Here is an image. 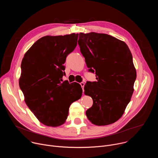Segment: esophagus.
I'll use <instances>...</instances> for the list:
<instances>
[{
  "label": "esophagus",
  "mask_w": 158,
  "mask_h": 158,
  "mask_svg": "<svg viewBox=\"0 0 158 158\" xmlns=\"http://www.w3.org/2000/svg\"><path fill=\"white\" fill-rule=\"evenodd\" d=\"M80 84H81V87H82V88L83 91H84V85H85V84H84V82H81V83H80Z\"/></svg>",
  "instance_id": "esophagus-1"
}]
</instances>
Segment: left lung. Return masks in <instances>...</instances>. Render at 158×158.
I'll return each mask as SVG.
<instances>
[{"label": "left lung", "instance_id": "1", "mask_svg": "<svg viewBox=\"0 0 158 158\" xmlns=\"http://www.w3.org/2000/svg\"><path fill=\"white\" fill-rule=\"evenodd\" d=\"M78 44L97 79L84 85V94L93 100L87 118L96 126L111 124L122 117L134 92L136 71L132 54L124 41L106 34L81 32Z\"/></svg>", "mask_w": 158, "mask_h": 158}]
</instances>
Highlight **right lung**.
<instances>
[{
    "mask_svg": "<svg viewBox=\"0 0 158 158\" xmlns=\"http://www.w3.org/2000/svg\"><path fill=\"white\" fill-rule=\"evenodd\" d=\"M77 39L78 34L75 33L44 36L22 59L20 88L27 106L45 126L63 124L71 104L81 98L82 89L79 83L69 84L62 79L65 74L63 64L76 48Z\"/></svg>",
    "mask_w": 158,
    "mask_h": 158,
    "instance_id": "obj_1",
    "label": "right lung"
}]
</instances>
